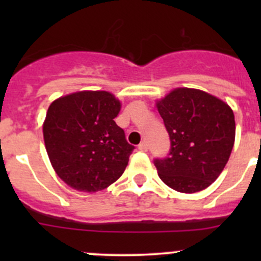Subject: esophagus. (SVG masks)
<instances>
[{"mask_svg":"<svg viewBox=\"0 0 261 261\" xmlns=\"http://www.w3.org/2000/svg\"><path fill=\"white\" fill-rule=\"evenodd\" d=\"M139 150H140V151H146L147 150V145H146V143H141V144H139Z\"/></svg>","mask_w":261,"mask_h":261,"instance_id":"34e87169","label":"esophagus"}]
</instances>
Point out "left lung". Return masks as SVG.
Segmentation results:
<instances>
[{"label": "left lung", "instance_id": "8db88e82", "mask_svg": "<svg viewBox=\"0 0 261 261\" xmlns=\"http://www.w3.org/2000/svg\"><path fill=\"white\" fill-rule=\"evenodd\" d=\"M170 138L169 156L154 162L158 175L180 193L203 191L227 164L235 116L226 102L196 88H174L155 102Z\"/></svg>", "mask_w": 261, "mask_h": 261}]
</instances>
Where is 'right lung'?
<instances>
[{
  "instance_id": "add662e5",
  "label": "right lung",
  "mask_w": 261,
  "mask_h": 261,
  "mask_svg": "<svg viewBox=\"0 0 261 261\" xmlns=\"http://www.w3.org/2000/svg\"><path fill=\"white\" fill-rule=\"evenodd\" d=\"M120 110V99L107 91L74 92L50 103L44 143L55 173L70 188L94 193L125 172L134 146L114 120Z\"/></svg>"
}]
</instances>
